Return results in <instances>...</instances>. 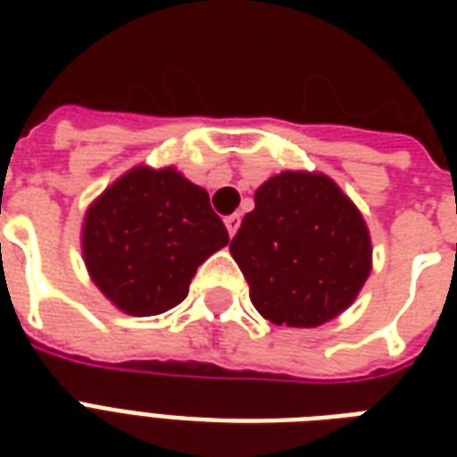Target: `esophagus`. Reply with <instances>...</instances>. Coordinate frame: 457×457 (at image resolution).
<instances>
[{"label": "esophagus", "mask_w": 457, "mask_h": 457, "mask_svg": "<svg viewBox=\"0 0 457 457\" xmlns=\"http://www.w3.org/2000/svg\"><path fill=\"white\" fill-rule=\"evenodd\" d=\"M239 222H242V218H239V215H229V218H225V228H228L229 237H235V232H237Z\"/></svg>", "instance_id": "1"}]
</instances>
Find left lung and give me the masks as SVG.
<instances>
[{"label": "left lung", "instance_id": "obj_1", "mask_svg": "<svg viewBox=\"0 0 457 457\" xmlns=\"http://www.w3.org/2000/svg\"><path fill=\"white\" fill-rule=\"evenodd\" d=\"M249 298L274 326L316 328L353 306L372 271L362 212L318 170H281L229 242Z\"/></svg>", "mask_w": 457, "mask_h": 457}]
</instances>
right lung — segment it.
Returning <instances> with one entry per match:
<instances>
[{"label": "right lung", "instance_id": "1", "mask_svg": "<svg viewBox=\"0 0 457 457\" xmlns=\"http://www.w3.org/2000/svg\"><path fill=\"white\" fill-rule=\"evenodd\" d=\"M229 242L208 190L173 166H134L85 210L87 274L127 316H159L188 296L198 267Z\"/></svg>", "mask_w": 457, "mask_h": 457}]
</instances>
